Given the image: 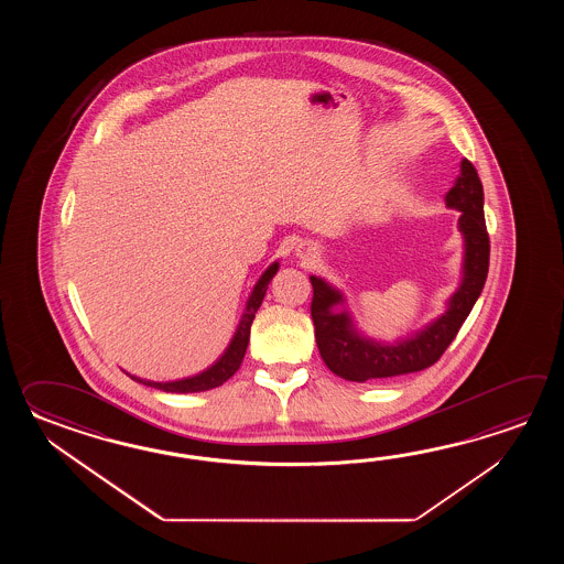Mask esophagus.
Segmentation results:
<instances>
[{"label":"esophagus","mask_w":564,"mask_h":564,"mask_svg":"<svg viewBox=\"0 0 564 564\" xmlns=\"http://www.w3.org/2000/svg\"><path fill=\"white\" fill-rule=\"evenodd\" d=\"M318 256V246L312 243V241H302L296 246V258H300L302 262H314Z\"/></svg>","instance_id":"obj_1"}]
</instances>
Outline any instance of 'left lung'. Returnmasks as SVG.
<instances>
[{
  "label": "left lung",
  "mask_w": 564,
  "mask_h": 564,
  "mask_svg": "<svg viewBox=\"0 0 564 564\" xmlns=\"http://www.w3.org/2000/svg\"><path fill=\"white\" fill-rule=\"evenodd\" d=\"M445 205L459 212L457 229L464 238L462 278L456 292L445 302V311L411 335L384 343L360 333L348 312L345 294L324 278L311 276V314L316 330V345L324 365L330 371L355 383L389 379L432 367L452 345L457 330L468 318L490 264V238L484 219V187L478 171L462 159L459 175Z\"/></svg>",
  "instance_id": "obj_1"
}]
</instances>
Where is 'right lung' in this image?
Returning <instances> with one entry per match:
<instances>
[{
	"label": "right lung",
	"mask_w": 564,
	"mask_h": 564,
	"mask_svg": "<svg viewBox=\"0 0 564 564\" xmlns=\"http://www.w3.org/2000/svg\"><path fill=\"white\" fill-rule=\"evenodd\" d=\"M278 268H280L278 260L265 268L264 274L260 276V280L256 282V286L252 288V294H250V299L246 302L240 324H238L236 333L231 336L228 348L205 371L192 375V377H185V379H175V381H149V379H141V377L131 375V372H127V375L137 383L155 387V389H161L165 393H202V391H209V389H216L219 384L226 383L229 377L240 369L241 360H243V355H246V348H248V343H250V328H252L256 312H258L262 300H264L270 280L276 276Z\"/></svg>",
	"instance_id": "1"
}]
</instances>
